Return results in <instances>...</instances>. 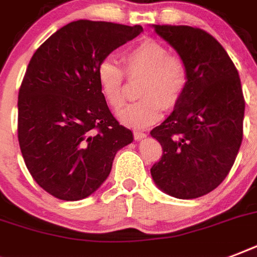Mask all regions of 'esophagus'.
Segmentation results:
<instances>
[{
  "label": "esophagus",
  "instance_id": "obj_1",
  "mask_svg": "<svg viewBox=\"0 0 257 257\" xmlns=\"http://www.w3.org/2000/svg\"><path fill=\"white\" fill-rule=\"evenodd\" d=\"M133 135H135V139H136L137 141L143 140V139H145V137H147V133L141 132V131H135V132H133Z\"/></svg>",
  "mask_w": 257,
  "mask_h": 257
}]
</instances>
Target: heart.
Returning a JSON list of instances; mask_svg holds the SVG:
<instances>
[{
  "label": "heart",
  "mask_w": 257,
  "mask_h": 257,
  "mask_svg": "<svg viewBox=\"0 0 257 257\" xmlns=\"http://www.w3.org/2000/svg\"><path fill=\"white\" fill-rule=\"evenodd\" d=\"M129 76L145 73L139 88L141 100L128 104L118 112L120 120L135 128H144L160 120L163 108L179 104L188 84L185 62L172 56L161 42L147 38L124 56ZM97 81L105 101L113 109L124 102L125 72L113 57H105L97 65Z\"/></svg>",
  "instance_id": "heart-1"
}]
</instances>
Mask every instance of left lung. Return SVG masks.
<instances>
[{"label": "left lung", "mask_w": 257, "mask_h": 257, "mask_svg": "<svg viewBox=\"0 0 257 257\" xmlns=\"http://www.w3.org/2000/svg\"><path fill=\"white\" fill-rule=\"evenodd\" d=\"M153 29L185 62L188 84L171 116L151 131L163 147L151 175L169 196L196 199L223 183L239 153L245 109L241 82L225 49L205 30Z\"/></svg>", "instance_id": "left-lung-1"}]
</instances>
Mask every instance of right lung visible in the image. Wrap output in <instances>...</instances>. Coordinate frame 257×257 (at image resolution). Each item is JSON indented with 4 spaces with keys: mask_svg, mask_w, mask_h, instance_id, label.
Returning a JSON list of instances; mask_svg holds the SVG:
<instances>
[{
    "mask_svg": "<svg viewBox=\"0 0 257 257\" xmlns=\"http://www.w3.org/2000/svg\"><path fill=\"white\" fill-rule=\"evenodd\" d=\"M141 32L140 25L78 20L52 34L30 60L18 93V143L32 177L54 197L92 195L116 153L133 141L109 110L96 69Z\"/></svg>",
    "mask_w": 257,
    "mask_h": 257,
    "instance_id": "right-lung-1",
    "label": "right lung"
}]
</instances>
